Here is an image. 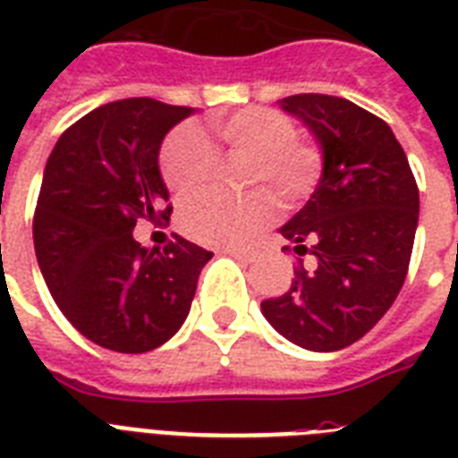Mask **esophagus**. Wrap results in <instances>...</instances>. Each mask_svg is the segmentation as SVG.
Listing matches in <instances>:
<instances>
[{"instance_id":"34e87169","label":"esophagus","mask_w":458,"mask_h":458,"mask_svg":"<svg viewBox=\"0 0 458 458\" xmlns=\"http://www.w3.org/2000/svg\"><path fill=\"white\" fill-rule=\"evenodd\" d=\"M225 254L235 259H244V261H251L257 257V250L251 244H233V247H225Z\"/></svg>"}]
</instances>
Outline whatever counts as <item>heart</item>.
Instances as JSON below:
<instances>
[{
    "label": "heart",
    "instance_id": "obj_1",
    "mask_svg": "<svg viewBox=\"0 0 458 458\" xmlns=\"http://www.w3.org/2000/svg\"><path fill=\"white\" fill-rule=\"evenodd\" d=\"M211 138L230 152L247 154V182L273 187L283 204L300 201L320 173V152L297 142L300 132L287 114L266 106H250L211 125V135L197 125H180L161 147V175L175 194L199 190L216 168ZM273 214L271 194L251 190L242 197L199 192L180 204L178 225L185 235L204 244L237 242L261 228Z\"/></svg>",
    "mask_w": 458,
    "mask_h": 458
}]
</instances>
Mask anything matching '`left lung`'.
Returning <instances> with one entry per match:
<instances>
[{
    "mask_svg": "<svg viewBox=\"0 0 458 458\" xmlns=\"http://www.w3.org/2000/svg\"><path fill=\"white\" fill-rule=\"evenodd\" d=\"M280 109L313 132L323 173L280 228L285 250L300 257L293 285L261 301V311L294 344L337 352L361 340L404 285L419 187L390 125L370 111L330 95L285 97Z\"/></svg>",
    "mask_w": 458,
    "mask_h": 458,
    "instance_id": "left-lung-1",
    "label": "left lung"
}]
</instances>
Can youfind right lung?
<instances>
[{"label": "right lung", "instance_id": "add662e5", "mask_svg": "<svg viewBox=\"0 0 458 458\" xmlns=\"http://www.w3.org/2000/svg\"><path fill=\"white\" fill-rule=\"evenodd\" d=\"M190 114L149 97L118 99L75 121L47 158L32 218L39 271L71 326L111 352L171 340L214 257L180 235L164 251L132 237L140 221L171 216L158 149Z\"/></svg>", "mask_w": 458, "mask_h": 458}]
</instances>
